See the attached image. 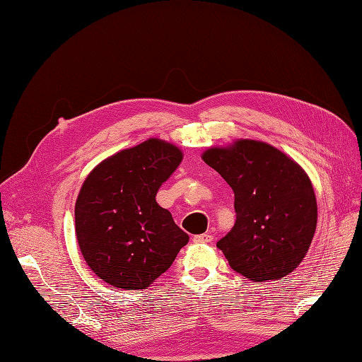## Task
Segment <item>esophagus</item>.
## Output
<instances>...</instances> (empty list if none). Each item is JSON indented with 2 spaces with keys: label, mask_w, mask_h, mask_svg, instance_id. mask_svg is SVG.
I'll list each match as a JSON object with an SVG mask.
<instances>
[{
  "label": "esophagus",
  "mask_w": 362,
  "mask_h": 362,
  "mask_svg": "<svg viewBox=\"0 0 362 362\" xmlns=\"http://www.w3.org/2000/svg\"><path fill=\"white\" fill-rule=\"evenodd\" d=\"M193 242L194 243H210V242H213V235L210 233L198 234V235L193 237Z\"/></svg>",
  "instance_id": "1"
}]
</instances>
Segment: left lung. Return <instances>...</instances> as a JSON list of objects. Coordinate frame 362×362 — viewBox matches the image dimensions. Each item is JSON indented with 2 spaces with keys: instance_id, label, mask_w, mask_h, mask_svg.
I'll return each instance as SVG.
<instances>
[{
  "instance_id": "obj_1",
  "label": "left lung",
  "mask_w": 362,
  "mask_h": 362,
  "mask_svg": "<svg viewBox=\"0 0 362 362\" xmlns=\"http://www.w3.org/2000/svg\"><path fill=\"white\" fill-rule=\"evenodd\" d=\"M202 160L235 196V225L217 242L229 266L254 282L290 275L303 261L317 226L308 173L278 148L252 139L208 148Z\"/></svg>"
}]
</instances>
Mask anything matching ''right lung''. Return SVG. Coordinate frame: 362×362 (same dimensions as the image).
<instances>
[{"instance_id":"right-lung-1","label":"right lung","mask_w":362,"mask_h":362,"mask_svg":"<svg viewBox=\"0 0 362 362\" xmlns=\"http://www.w3.org/2000/svg\"><path fill=\"white\" fill-rule=\"evenodd\" d=\"M182 161V151L151 137L103 160L75 202V235L98 278L124 290H145L177 258L189 235L156 194Z\"/></svg>"}]
</instances>
